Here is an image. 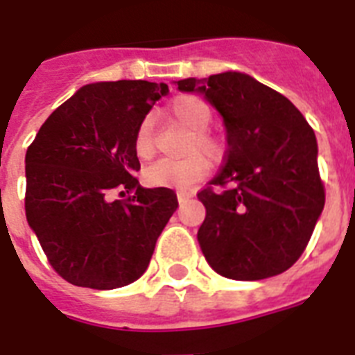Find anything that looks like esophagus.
Here are the masks:
<instances>
[{"mask_svg":"<svg viewBox=\"0 0 355 355\" xmlns=\"http://www.w3.org/2000/svg\"><path fill=\"white\" fill-rule=\"evenodd\" d=\"M193 195L189 191H184V189H178L177 191V198H178V202H186V200H189Z\"/></svg>","mask_w":355,"mask_h":355,"instance_id":"obj_1","label":"esophagus"}]
</instances>
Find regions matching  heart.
Listing matches in <instances>:
<instances>
[{
    "mask_svg": "<svg viewBox=\"0 0 355 355\" xmlns=\"http://www.w3.org/2000/svg\"><path fill=\"white\" fill-rule=\"evenodd\" d=\"M169 114L177 123L189 131L184 151L189 153L182 160H158L151 164L144 178L153 187H191L207 173L206 157L217 160L223 157V144L211 132H207L211 125V109L204 100L197 96H178L169 105ZM135 153L140 160H149L155 155V140H153L151 118H144L135 132Z\"/></svg>",
    "mask_w": 355,
    "mask_h": 355,
    "instance_id": "obj_1",
    "label": "heart"
}]
</instances>
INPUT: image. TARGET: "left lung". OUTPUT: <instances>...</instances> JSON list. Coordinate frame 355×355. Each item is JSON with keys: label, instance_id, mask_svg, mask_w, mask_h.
<instances>
[{"label": "left lung", "instance_id": "8db88e82", "mask_svg": "<svg viewBox=\"0 0 355 355\" xmlns=\"http://www.w3.org/2000/svg\"><path fill=\"white\" fill-rule=\"evenodd\" d=\"M175 83L182 93L202 94L226 128L224 166L209 182L218 189L197 195L206 207L197 239L207 264L235 281L286 272L324 207L312 128L286 96L250 74Z\"/></svg>", "mask_w": 355, "mask_h": 355}]
</instances>
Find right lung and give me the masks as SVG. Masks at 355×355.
I'll return each mask as SVG.
<instances>
[{"mask_svg": "<svg viewBox=\"0 0 355 355\" xmlns=\"http://www.w3.org/2000/svg\"><path fill=\"white\" fill-rule=\"evenodd\" d=\"M166 83L83 85L37 131L25 155V215L51 266L74 286L114 290L148 270L177 195L142 187L135 132ZM135 191L125 201L112 191Z\"/></svg>", "mask_w": 355, "mask_h": 355, "instance_id": "obj_1", "label": "right lung"}]
</instances>
